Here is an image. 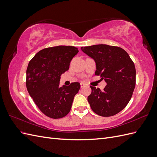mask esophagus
<instances>
[{
	"label": "esophagus",
	"mask_w": 157,
	"mask_h": 157,
	"mask_svg": "<svg viewBox=\"0 0 157 157\" xmlns=\"http://www.w3.org/2000/svg\"><path fill=\"white\" fill-rule=\"evenodd\" d=\"M80 87H81V88L85 87V84H83V83H80Z\"/></svg>",
	"instance_id": "obj_1"
}]
</instances>
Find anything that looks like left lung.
Masks as SVG:
<instances>
[{"instance_id": "obj_1", "label": "left lung", "mask_w": 157, "mask_h": 157, "mask_svg": "<svg viewBox=\"0 0 157 157\" xmlns=\"http://www.w3.org/2000/svg\"><path fill=\"white\" fill-rule=\"evenodd\" d=\"M96 62V75L107 83L101 91L90 86L88 101L92 111L102 117L116 115L130 101L136 86V68L129 55L120 47L97 44L81 47Z\"/></svg>"}]
</instances>
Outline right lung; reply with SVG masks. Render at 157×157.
Wrapping results in <instances>:
<instances>
[{
    "instance_id": "obj_1",
    "label": "right lung",
    "mask_w": 157,
    "mask_h": 157,
    "mask_svg": "<svg viewBox=\"0 0 157 157\" xmlns=\"http://www.w3.org/2000/svg\"><path fill=\"white\" fill-rule=\"evenodd\" d=\"M78 52L71 46H58L41 50L29 61L26 86L40 111L52 118H60L69 113L80 84L59 86L60 77L69 68L71 59Z\"/></svg>"
}]
</instances>
